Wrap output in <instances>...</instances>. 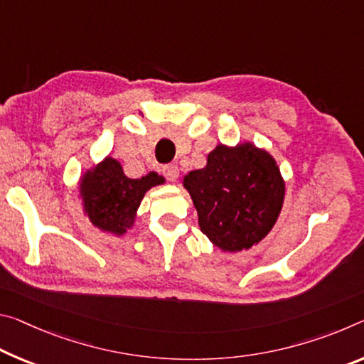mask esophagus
I'll return each instance as SVG.
<instances>
[{"instance_id": "esophagus-1", "label": "esophagus", "mask_w": 364, "mask_h": 364, "mask_svg": "<svg viewBox=\"0 0 364 364\" xmlns=\"http://www.w3.org/2000/svg\"><path fill=\"white\" fill-rule=\"evenodd\" d=\"M161 171H164V175L168 181H176L178 175H180V171H178L176 165H164V166H161Z\"/></svg>"}]
</instances>
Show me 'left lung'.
Segmentation results:
<instances>
[{
	"instance_id": "obj_1",
	"label": "left lung",
	"mask_w": 364,
	"mask_h": 364,
	"mask_svg": "<svg viewBox=\"0 0 364 364\" xmlns=\"http://www.w3.org/2000/svg\"><path fill=\"white\" fill-rule=\"evenodd\" d=\"M183 186L198 210L200 232L228 252L250 250L265 238L285 198L275 159L251 142L218 144L204 168L184 176Z\"/></svg>"
}]
</instances>
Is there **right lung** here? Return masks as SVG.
<instances>
[{
  "label": "right lung",
  "instance_id": "1",
  "mask_svg": "<svg viewBox=\"0 0 364 364\" xmlns=\"http://www.w3.org/2000/svg\"><path fill=\"white\" fill-rule=\"evenodd\" d=\"M164 183L165 178L155 171L132 180L124 175L118 160L107 157L84 173L79 194L92 225L102 232L121 236L134 223L144 194Z\"/></svg>",
  "mask_w": 364,
  "mask_h": 364
}]
</instances>
